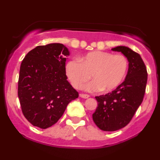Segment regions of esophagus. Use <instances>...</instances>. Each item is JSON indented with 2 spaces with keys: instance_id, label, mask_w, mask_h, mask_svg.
Instances as JSON below:
<instances>
[{
  "instance_id": "obj_1",
  "label": "esophagus",
  "mask_w": 160,
  "mask_h": 160,
  "mask_svg": "<svg viewBox=\"0 0 160 160\" xmlns=\"http://www.w3.org/2000/svg\"><path fill=\"white\" fill-rule=\"evenodd\" d=\"M80 97H81L82 98H88L89 97V95L86 94H80Z\"/></svg>"
}]
</instances>
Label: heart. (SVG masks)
I'll return each mask as SVG.
<instances>
[{
	"mask_svg": "<svg viewBox=\"0 0 160 160\" xmlns=\"http://www.w3.org/2000/svg\"><path fill=\"white\" fill-rule=\"evenodd\" d=\"M66 65L65 72L71 85L76 89L82 86L90 79L92 81L85 87L87 91L110 92L116 89L126 76L128 60L123 55H113L104 51H94Z\"/></svg>",
	"mask_w": 160,
	"mask_h": 160,
	"instance_id": "obj_1",
	"label": "heart"
}]
</instances>
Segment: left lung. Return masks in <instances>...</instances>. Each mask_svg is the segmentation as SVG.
<instances>
[{
  "mask_svg": "<svg viewBox=\"0 0 160 160\" xmlns=\"http://www.w3.org/2000/svg\"><path fill=\"white\" fill-rule=\"evenodd\" d=\"M121 52L128 62L126 79L111 93L96 96L98 107L92 120L100 129L113 132L125 127L142 102L148 81V72L138 53L125 46L111 49Z\"/></svg>",
  "mask_w": 160,
  "mask_h": 160,
  "instance_id": "obj_1",
  "label": "left lung"
}]
</instances>
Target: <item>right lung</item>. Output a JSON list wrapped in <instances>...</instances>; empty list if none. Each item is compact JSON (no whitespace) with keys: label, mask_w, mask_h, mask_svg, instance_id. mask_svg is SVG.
Wrapping results in <instances>:
<instances>
[{"label":"right lung","mask_w":160,"mask_h":160,"mask_svg":"<svg viewBox=\"0 0 160 160\" xmlns=\"http://www.w3.org/2000/svg\"><path fill=\"white\" fill-rule=\"evenodd\" d=\"M69 55L62 43H49L33 49L22 62L18 96L24 116L33 126L43 129L52 126L78 98L66 76Z\"/></svg>","instance_id":"obj_1"}]
</instances>
